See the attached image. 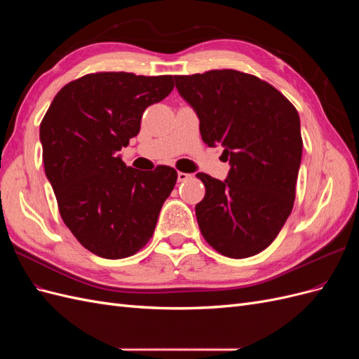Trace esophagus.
I'll list each match as a JSON object with an SVG mask.
<instances>
[{"instance_id":"1","label":"esophagus","mask_w":359,"mask_h":359,"mask_svg":"<svg viewBox=\"0 0 359 359\" xmlns=\"http://www.w3.org/2000/svg\"><path fill=\"white\" fill-rule=\"evenodd\" d=\"M190 178H191L190 173H186V172H178V181H180V182H184V181L190 180Z\"/></svg>"}]
</instances>
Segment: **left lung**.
I'll return each mask as SVG.
<instances>
[{"label": "left lung", "instance_id": "obj_1", "mask_svg": "<svg viewBox=\"0 0 359 359\" xmlns=\"http://www.w3.org/2000/svg\"><path fill=\"white\" fill-rule=\"evenodd\" d=\"M175 83L201 119L203 142L222 144L231 163L226 181L196 175L205 186L199 229L223 256H255L276 240L295 202L299 115L273 85L233 69L178 74Z\"/></svg>", "mask_w": 359, "mask_h": 359}]
</instances>
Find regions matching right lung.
Listing matches in <instances>:
<instances>
[{
    "label": "right lung",
    "instance_id": "obj_1",
    "mask_svg": "<svg viewBox=\"0 0 359 359\" xmlns=\"http://www.w3.org/2000/svg\"><path fill=\"white\" fill-rule=\"evenodd\" d=\"M172 90L170 74L90 73L64 85L41 119L43 163L61 219L97 256L137 253L175 187L173 168L136 170L116 154L139 133L147 107Z\"/></svg>",
    "mask_w": 359,
    "mask_h": 359
}]
</instances>
